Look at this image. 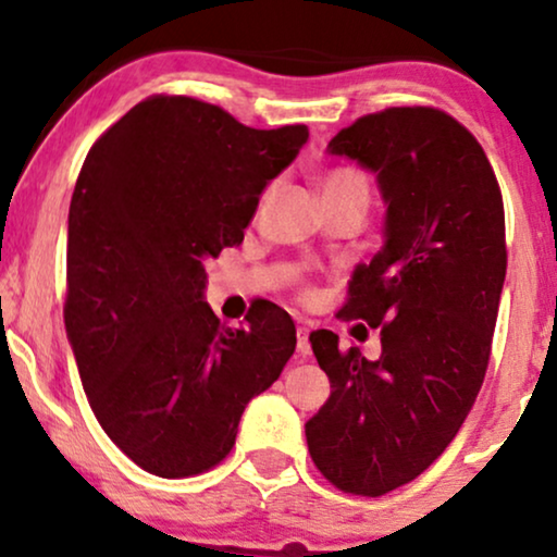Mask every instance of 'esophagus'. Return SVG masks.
Segmentation results:
<instances>
[{
	"instance_id": "1",
	"label": "esophagus",
	"mask_w": 557,
	"mask_h": 557,
	"mask_svg": "<svg viewBox=\"0 0 557 557\" xmlns=\"http://www.w3.org/2000/svg\"><path fill=\"white\" fill-rule=\"evenodd\" d=\"M296 349H299V355H309L311 352L309 326H299V330H296Z\"/></svg>"
}]
</instances>
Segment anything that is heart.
Instances as JSON below:
<instances>
[{
    "label": "heart",
    "instance_id": "obj_1",
    "mask_svg": "<svg viewBox=\"0 0 557 557\" xmlns=\"http://www.w3.org/2000/svg\"><path fill=\"white\" fill-rule=\"evenodd\" d=\"M322 197L324 195H342V193H368V182L360 172L349 170V166H334L322 174Z\"/></svg>",
    "mask_w": 557,
    "mask_h": 557
}]
</instances>
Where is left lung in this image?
<instances>
[{
    "mask_svg": "<svg viewBox=\"0 0 557 557\" xmlns=\"http://www.w3.org/2000/svg\"><path fill=\"white\" fill-rule=\"evenodd\" d=\"M326 151L377 174L385 243L339 314L380 330L377 360L309 334L330 400L307 421L311 461L347 494L383 497L423 474L484 383L507 271L505 205L482 144L431 106L357 119ZM362 326V324H357Z\"/></svg>",
    "mask_w": 557,
    "mask_h": 557,
    "instance_id": "obj_1",
    "label": "left lung"
}]
</instances>
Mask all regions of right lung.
<instances>
[{
  "label": "right lung",
  "instance_id": "obj_1",
  "mask_svg": "<svg viewBox=\"0 0 557 557\" xmlns=\"http://www.w3.org/2000/svg\"><path fill=\"white\" fill-rule=\"evenodd\" d=\"M309 139L250 128L220 106L149 96L98 136L67 215L65 330L109 438L149 474H202L296 349L276 304L248 326L202 301L205 261L240 246L263 187Z\"/></svg>",
  "mask_w": 557,
  "mask_h": 557
}]
</instances>
